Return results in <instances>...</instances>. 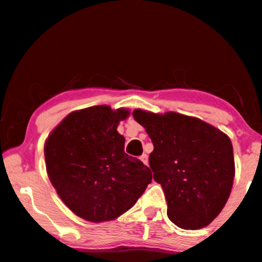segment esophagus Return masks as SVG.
<instances>
[{
    "label": "esophagus",
    "instance_id": "esophagus-1",
    "mask_svg": "<svg viewBox=\"0 0 262 262\" xmlns=\"http://www.w3.org/2000/svg\"><path fill=\"white\" fill-rule=\"evenodd\" d=\"M140 160L144 165H147V163H149V156H147L146 154H143V155L140 156Z\"/></svg>",
    "mask_w": 262,
    "mask_h": 262
}]
</instances>
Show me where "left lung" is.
<instances>
[{
  "label": "left lung",
  "instance_id": "obj_1",
  "mask_svg": "<svg viewBox=\"0 0 262 262\" xmlns=\"http://www.w3.org/2000/svg\"><path fill=\"white\" fill-rule=\"evenodd\" d=\"M133 117L154 144L149 163L165 191L168 219L184 229L209 225L232 190L234 157L229 138L199 118L176 112L135 110Z\"/></svg>",
  "mask_w": 262,
  "mask_h": 262
}]
</instances>
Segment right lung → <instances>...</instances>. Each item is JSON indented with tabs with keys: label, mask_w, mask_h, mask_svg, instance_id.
<instances>
[{
	"label": "right lung",
	"mask_w": 262,
	"mask_h": 262,
	"mask_svg": "<svg viewBox=\"0 0 262 262\" xmlns=\"http://www.w3.org/2000/svg\"><path fill=\"white\" fill-rule=\"evenodd\" d=\"M128 115V110L108 106L72 112L45 143L50 181L63 203L86 221L124 213L152 179L149 167L124 152L117 125Z\"/></svg>",
	"instance_id": "1"
}]
</instances>
